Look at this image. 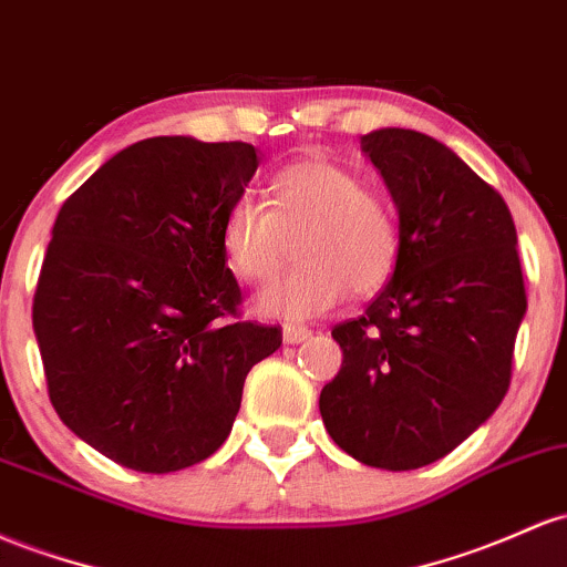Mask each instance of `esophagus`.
I'll return each instance as SVG.
<instances>
[{
  "instance_id": "obj_1",
  "label": "esophagus",
  "mask_w": 567,
  "mask_h": 567,
  "mask_svg": "<svg viewBox=\"0 0 567 567\" xmlns=\"http://www.w3.org/2000/svg\"><path fill=\"white\" fill-rule=\"evenodd\" d=\"M312 331H309L307 326H285L282 328V339L285 344H301V341H307Z\"/></svg>"
}]
</instances>
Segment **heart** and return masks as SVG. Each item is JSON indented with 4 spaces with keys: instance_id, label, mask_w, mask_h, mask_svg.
I'll return each instance as SVG.
<instances>
[{
    "instance_id": "1",
    "label": "heart",
    "mask_w": 567,
    "mask_h": 567,
    "mask_svg": "<svg viewBox=\"0 0 567 567\" xmlns=\"http://www.w3.org/2000/svg\"><path fill=\"white\" fill-rule=\"evenodd\" d=\"M266 204L236 198L217 236L228 271L247 285L271 279L288 258V241L302 236L296 269L255 298L260 315L309 320L350 290L374 296L390 282L401 255L398 215L347 164L328 155L293 161L269 177Z\"/></svg>"
}]
</instances>
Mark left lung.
<instances>
[{
    "label": "left lung",
    "mask_w": 567,
    "mask_h": 567,
    "mask_svg": "<svg viewBox=\"0 0 567 567\" xmlns=\"http://www.w3.org/2000/svg\"><path fill=\"white\" fill-rule=\"evenodd\" d=\"M398 207L401 255L365 315L331 336L344 360L320 393L326 431L371 468L412 471L501 406L527 296L506 202L412 128L360 140Z\"/></svg>",
    "instance_id": "obj_1"
}]
</instances>
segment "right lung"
<instances>
[{"instance_id": "add662e5", "label": "right lung", "mask_w": 567, "mask_h": 567, "mask_svg": "<svg viewBox=\"0 0 567 567\" xmlns=\"http://www.w3.org/2000/svg\"><path fill=\"white\" fill-rule=\"evenodd\" d=\"M247 142L153 136L112 155L59 209L34 336L55 414L142 474L202 463L231 433L277 326L239 317L220 223L258 169Z\"/></svg>"}]
</instances>
